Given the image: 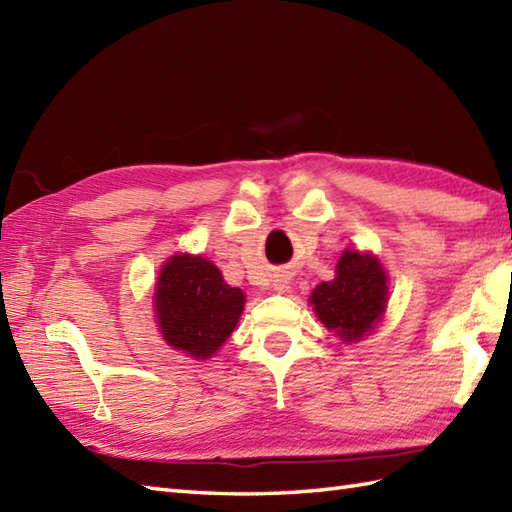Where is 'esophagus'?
<instances>
[{
    "label": "esophagus",
    "mask_w": 512,
    "mask_h": 512,
    "mask_svg": "<svg viewBox=\"0 0 512 512\" xmlns=\"http://www.w3.org/2000/svg\"><path fill=\"white\" fill-rule=\"evenodd\" d=\"M275 290H279V292H284V290H288V279L286 277H277L275 279Z\"/></svg>",
    "instance_id": "obj_1"
}]
</instances>
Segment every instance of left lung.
Listing matches in <instances>:
<instances>
[{
  "label": "left lung",
  "instance_id": "1",
  "mask_svg": "<svg viewBox=\"0 0 512 512\" xmlns=\"http://www.w3.org/2000/svg\"><path fill=\"white\" fill-rule=\"evenodd\" d=\"M387 290V275L378 257L347 248L336 264L334 279L314 288L310 303L325 328L345 343H356L385 314Z\"/></svg>",
  "mask_w": 512,
  "mask_h": 512
}]
</instances>
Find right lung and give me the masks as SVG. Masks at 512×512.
<instances>
[{
    "instance_id": "add662e5",
    "label": "right lung",
    "mask_w": 512,
    "mask_h": 512,
    "mask_svg": "<svg viewBox=\"0 0 512 512\" xmlns=\"http://www.w3.org/2000/svg\"><path fill=\"white\" fill-rule=\"evenodd\" d=\"M244 301V292L228 286L213 262L187 253L173 255L162 266L154 292L162 339L200 361L213 356L231 336Z\"/></svg>"
}]
</instances>
